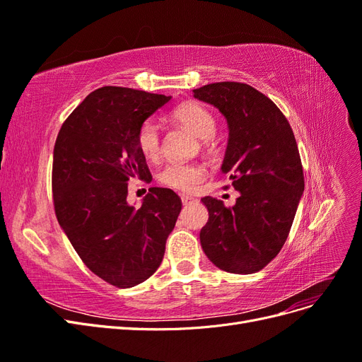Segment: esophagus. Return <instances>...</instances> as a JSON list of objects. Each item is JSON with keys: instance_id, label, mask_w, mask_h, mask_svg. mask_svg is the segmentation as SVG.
<instances>
[{"instance_id": "1", "label": "esophagus", "mask_w": 362, "mask_h": 362, "mask_svg": "<svg viewBox=\"0 0 362 362\" xmlns=\"http://www.w3.org/2000/svg\"><path fill=\"white\" fill-rule=\"evenodd\" d=\"M181 201H182L184 205H190V204L194 202V199L190 198V196H187V194H182V196H181Z\"/></svg>"}]
</instances>
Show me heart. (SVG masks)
Here are the masks:
<instances>
[{"label": "heart", "mask_w": 362, "mask_h": 362, "mask_svg": "<svg viewBox=\"0 0 362 362\" xmlns=\"http://www.w3.org/2000/svg\"><path fill=\"white\" fill-rule=\"evenodd\" d=\"M173 119L193 136L201 140H210L216 133V120L213 115L198 104H185L173 112ZM137 145L141 154L149 161H156L161 154L160 129L154 122H145L137 133ZM205 178V169L192 163H169L158 180L170 189L190 192L196 184Z\"/></svg>", "instance_id": "1"}]
</instances>
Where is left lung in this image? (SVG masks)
<instances>
[{"label":"left lung","instance_id":"1","mask_svg":"<svg viewBox=\"0 0 362 362\" xmlns=\"http://www.w3.org/2000/svg\"><path fill=\"white\" fill-rule=\"evenodd\" d=\"M193 96L226 119L222 172L240 192L231 208L211 196L201 199L208 210L202 250L225 272H259L286 243L305 189L293 129L275 103L247 84L213 83Z\"/></svg>","mask_w":362,"mask_h":362}]
</instances>
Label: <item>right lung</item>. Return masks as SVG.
I'll return each mask as SVG.
<instances>
[{
  "instance_id": "1",
  "label": "right lung",
  "mask_w": 362,
  "mask_h": 362,
  "mask_svg": "<svg viewBox=\"0 0 362 362\" xmlns=\"http://www.w3.org/2000/svg\"><path fill=\"white\" fill-rule=\"evenodd\" d=\"M170 98L101 87L64 120L54 146L60 228L84 264L115 287H134L154 275L181 211L170 189L151 187L140 206L127 201L128 181L151 177L139 129Z\"/></svg>"
}]
</instances>
